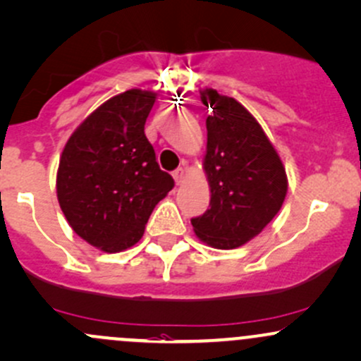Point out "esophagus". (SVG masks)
Here are the masks:
<instances>
[{
    "mask_svg": "<svg viewBox=\"0 0 361 361\" xmlns=\"http://www.w3.org/2000/svg\"><path fill=\"white\" fill-rule=\"evenodd\" d=\"M173 178H174V181H176V185H180L181 181H183V178H185V169H183V168L174 169V171H173Z\"/></svg>",
    "mask_w": 361,
    "mask_h": 361,
    "instance_id": "obj_1",
    "label": "esophagus"
}]
</instances>
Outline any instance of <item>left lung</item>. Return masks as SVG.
<instances>
[{"instance_id":"obj_1","label":"left lung","mask_w":361,"mask_h":361,"mask_svg":"<svg viewBox=\"0 0 361 361\" xmlns=\"http://www.w3.org/2000/svg\"><path fill=\"white\" fill-rule=\"evenodd\" d=\"M202 102L211 109L204 162L211 204L192 224L202 241L229 250L259 235L279 212L286 173L264 130L238 101L205 89Z\"/></svg>"}]
</instances>
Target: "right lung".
<instances>
[{"instance_id": "1", "label": "right lung", "mask_w": 361, "mask_h": 361, "mask_svg": "<svg viewBox=\"0 0 361 361\" xmlns=\"http://www.w3.org/2000/svg\"><path fill=\"white\" fill-rule=\"evenodd\" d=\"M156 96L132 89L90 114L59 159V207L73 231L102 252L130 248L142 238L157 202L174 187L162 171L145 121Z\"/></svg>"}]
</instances>
